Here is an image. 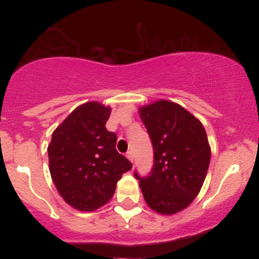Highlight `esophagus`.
Instances as JSON below:
<instances>
[{
	"label": "esophagus",
	"mask_w": 259,
	"mask_h": 259,
	"mask_svg": "<svg viewBox=\"0 0 259 259\" xmlns=\"http://www.w3.org/2000/svg\"><path fill=\"white\" fill-rule=\"evenodd\" d=\"M126 158L127 159H129L130 160V162H134V156H133V152H130V151H129V152H127L126 153Z\"/></svg>",
	"instance_id": "obj_1"
}]
</instances>
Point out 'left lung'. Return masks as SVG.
<instances>
[{
	"label": "left lung",
	"mask_w": 259,
	"mask_h": 259,
	"mask_svg": "<svg viewBox=\"0 0 259 259\" xmlns=\"http://www.w3.org/2000/svg\"><path fill=\"white\" fill-rule=\"evenodd\" d=\"M139 114L152 141L154 163L140 189L147 206L171 215L191 204L206 179L210 146L206 130L178 103L159 100L141 106Z\"/></svg>",
	"instance_id": "1"
}]
</instances>
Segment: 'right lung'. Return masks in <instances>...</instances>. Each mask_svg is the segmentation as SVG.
<instances>
[{
	"mask_svg": "<svg viewBox=\"0 0 259 259\" xmlns=\"http://www.w3.org/2000/svg\"><path fill=\"white\" fill-rule=\"evenodd\" d=\"M111 111L97 101L80 105L56 127L47 147L58 194L81 212L105 206L121 175L133 168L115 150V134L106 129Z\"/></svg>",
	"mask_w": 259,
	"mask_h": 259,
	"instance_id": "1",
	"label": "right lung"
}]
</instances>
